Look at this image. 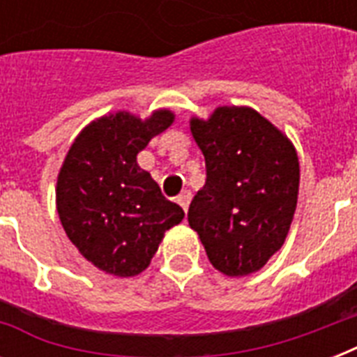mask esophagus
Instances as JSON below:
<instances>
[{
  "instance_id": "esophagus-1",
  "label": "esophagus",
  "mask_w": 357,
  "mask_h": 357,
  "mask_svg": "<svg viewBox=\"0 0 357 357\" xmlns=\"http://www.w3.org/2000/svg\"><path fill=\"white\" fill-rule=\"evenodd\" d=\"M176 202H178L179 206H181V209L187 213V209H189V204H190V192H189V190H183V192H181V195L176 198Z\"/></svg>"
}]
</instances>
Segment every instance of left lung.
Masks as SVG:
<instances>
[{"instance_id":"1","label":"left lung","mask_w":357,"mask_h":357,"mask_svg":"<svg viewBox=\"0 0 357 357\" xmlns=\"http://www.w3.org/2000/svg\"><path fill=\"white\" fill-rule=\"evenodd\" d=\"M207 179L189 207V224L211 265L226 276L257 272L285 243L298 200L293 142L250 107H217L190 119Z\"/></svg>"}]
</instances>
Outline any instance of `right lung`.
I'll use <instances>...</instances> for the list:
<instances>
[{"label":"right lung","instance_id":"add662e5","mask_svg":"<svg viewBox=\"0 0 357 357\" xmlns=\"http://www.w3.org/2000/svg\"><path fill=\"white\" fill-rule=\"evenodd\" d=\"M174 122L168 109L146 120L105 114L75 137L57 178V213L81 255L100 271L131 278L148 268L183 209L161 195L137 153Z\"/></svg>","mask_w":357,"mask_h":357}]
</instances>
